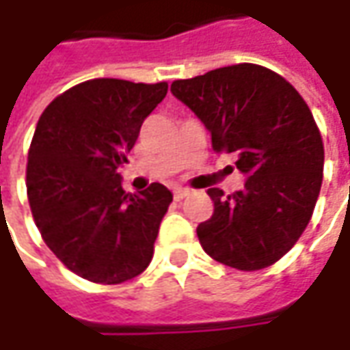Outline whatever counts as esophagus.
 <instances>
[{
	"mask_svg": "<svg viewBox=\"0 0 350 350\" xmlns=\"http://www.w3.org/2000/svg\"><path fill=\"white\" fill-rule=\"evenodd\" d=\"M191 195V191L189 189H185V187H175L173 189V196L177 198V200H181V198H185V196Z\"/></svg>",
	"mask_w": 350,
	"mask_h": 350,
	"instance_id": "34e87169",
	"label": "esophagus"
}]
</instances>
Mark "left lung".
<instances>
[{"label": "left lung", "mask_w": 350, "mask_h": 350, "mask_svg": "<svg viewBox=\"0 0 350 350\" xmlns=\"http://www.w3.org/2000/svg\"><path fill=\"white\" fill-rule=\"evenodd\" d=\"M171 93L206 126L214 152L237 155L247 177L230 196L208 189L214 214L196 228L202 249L239 271L276 262L306 230L321 189L323 142L312 111L284 77L257 64L173 81Z\"/></svg>", "instance_id": "obj_1"}]
</instances>
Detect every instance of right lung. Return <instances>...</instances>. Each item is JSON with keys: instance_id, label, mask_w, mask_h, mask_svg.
I'll list each match as a JSON object with an SVG mask.
<instances>
[{"instance_id": "obj_1", "label": "right lung", "mask_w": 350, "mask_h": 350, "mask_svg": "<svg viewBox=\"0 0 350 350\" xmlns=\"http://www.w3.org/2000/svg\"><path fill=\"white\" fill-rule=\"evenodd\" d=\"M167 83L91 79L44 109L34 130L27 195L38 232L70 271L120 284L146 271L173 195L161 183L126 193L118 169Z\"/></svg>"}]
</instances>
